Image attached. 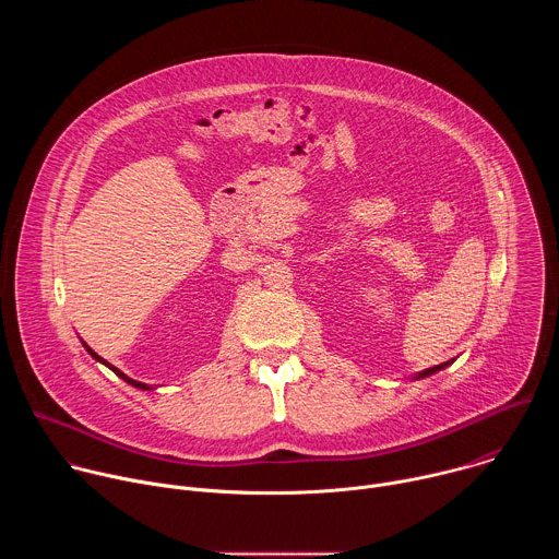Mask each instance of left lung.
Here are the masks:
<instances>
[{
  "mask_svg": "<svg viewBox=\"0 0 559 559\" xmlns=\"http://www.w3.org/2000/svg\"><path fill=\"white\" fill-rule=\"evenodd\" d=\"M447 365H449V362H442V365H436V367H429V369H425V371H423V373H420V376H418V378H425V376H431V373H436V371H440V369H442V367H447Z\"/></svg>",
  "mask_w": 559,
  "mask_h": 559,
  "instance_id": "left-lung-1",
  "label": "left lung"
}]
</instances>
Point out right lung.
Masks as SVG:
<instances>
[{
  "label": "right lung",
  "instance_id": "1",
  "mask_svg": "<svg viewBox=\"0 0 559 559\" xmlns=\"http://www.w3.org/2000/svg\"><path fill=\"white\" fill-rule=\"evenodd\" d=\"M86 349H88V354H91V356H93V358H95V360H99V362H104V365H108V362H106V360H104V358H99V356H97V354H95V352H93V349H91V347H88V345H86ZM108 367H110V365H108ZM110 369H112V371H115V373H117V376H119V378H123V380H126V382H130V384H132V386H139V389H150V386H147V384H143V382H139V380H132V378H128V376H126V373H123V371H119V369H117V367H110Z\"/></svg>",
  "mask_w": 559,
  "mask_h": 559
}]
</instances>
